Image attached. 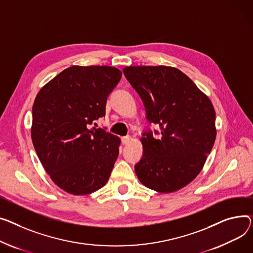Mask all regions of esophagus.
Here are the masks:
<instances>
[{"instance_id":"esophagus-1","label":"esophagus","mask_w":253,"mask_h":253,"mask_svg":"<svg viewBox=\"0 0 253 253\" xmlns=\"http://www.w3.org/2000/svg\"><path fill=\"white\" fill-rule=\"evenodd\" d=\"M122 143L125 145V144H128L130 141H131V137L130 136H124L122 137Z\"/></svg>"}]
</instances>
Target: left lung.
<instances>
[{"label": "left lung", "instance_id": "obj_1", "mask_svg": "<svg viewBox=\"0 0 253 253\" xmlns=\"http://www.w3.org/2000/svg\"><path fill=\"white\" fill-rule=\"evenodd\" d=\"M141 97L149 123L159 136L144 132L141 160L135 165L147 188L171 193L188 185L203 170L213 146L215 112L211 99L183 72L168 66H129L123 69Z\"/></svg>", "mask_w": 253, "mask_h": 253}]
</instances>
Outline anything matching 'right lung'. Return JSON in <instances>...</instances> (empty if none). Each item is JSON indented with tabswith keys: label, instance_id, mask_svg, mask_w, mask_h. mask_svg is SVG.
I'll return each mask as SVG.
<instances>
[{
	"label": "right lung",
	"instance_id": "right-lung-1",
	"mask_svg": "<svg viewBox=\"0 0 253 253\" xmlns=\"http://www.w3.org/2000/svg\"><path fill=\"white\" fill-rule=\"evenodd\" d=\"M122 73L110 66H72L48 81L32 107L31 139L53 182L73 195L105 186L120 138L89 125L106 114Z\"/></svg>",
	"mask_w": 253,
	"mask_h": 253
}]
</instances>
